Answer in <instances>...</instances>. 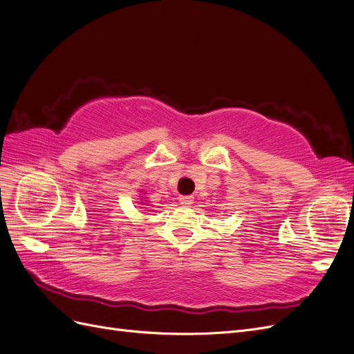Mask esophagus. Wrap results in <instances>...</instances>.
Masks as SVG:
<instances>
[{
  "label": "esophagus",
  "mask_w": 354,
  "mask_h": 354,
  "mask_svg": "<svg viewBox=\"0 0 354 354\" xmlns=\"http://www.w3.org/2000/svg\"><path fill=\"white\" fill-rule=\"evenodd\" d=\"M178 201H180L181 205H185V207H190L192 203H194V196L183 195V196H180V198H178Z\"/></svg>",
  "instance_id": "34e87169"
}]
</instances>
